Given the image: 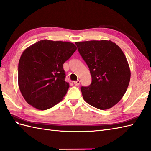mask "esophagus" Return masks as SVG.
I'll return each instance as SVG.
<instances>
[{
  "instance_id": "34e87169",
  "label": "esophagus",
  "mask_w": 151,
  "mask_h": 151,
  "mask_svg": "<svg viewBox=\"0 0 151 151\" xmlns=\"http://www.w3.org/2000/svg\"><path fill=\"white\" fill-rule=\"evenodd\" d=\"M73 84H74L76 86H78V85H80V81H79V80H78V81H74V82H73Z\"/></svg>"
}]
</instances>
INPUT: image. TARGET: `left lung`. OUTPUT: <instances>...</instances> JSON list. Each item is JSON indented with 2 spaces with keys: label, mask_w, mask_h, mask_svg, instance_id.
Here are the masks:
<instances>
[{
  "label": "left lung",
  "mask_w": 151,
  "mask_h": 151,
  "mask_svg": "<svg viewBox=\"0 0 151 151\" xmlns=\"http://www.w3.org/2000/svg\"><path fill=\"white\" fill-rule=\"evenodd\" d=\"M76 45L92 76L91 84L81 87L83 99L98 109L111 108L123 98L130 82L125 54L111 41L76 42Z\"/></svg>",
  "instance_id": "obj_1"
}]
</instances>
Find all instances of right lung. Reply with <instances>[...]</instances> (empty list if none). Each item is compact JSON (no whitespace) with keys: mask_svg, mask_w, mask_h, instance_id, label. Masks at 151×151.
<instances>
[{"mask_svg":"<svg viewBox=\"0 0 151 151\" xmlns=\"http://www.w3.org/2000/svg\"><path fill=\"white\" fill-rule=\"evenodd\" d=\"M77 50L70 42L41 40L26 48L18 67V83L29 105L47 110L61 101L69 84L63 64Z\"/></svg>","mask_w":151,"mask_h":151,"instance_id":"obj_1","label":"right lung"}]
</instances>
